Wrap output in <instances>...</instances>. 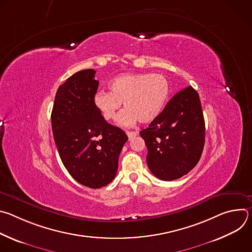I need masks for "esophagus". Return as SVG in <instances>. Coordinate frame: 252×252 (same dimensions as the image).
I'll use <instances>...</instances> for the list:
<instances>
[{
  "label": "esophagus",
  "instance_id": "esophagus-1",
  "mask_svg": "<svg viewBox=\"0 0 252 252\" xmlns=\"http://www.w3.org/2000/svg\"><path fill=\"white\" fill-rule=\"evenodd\" d=\"M137 133L135 132V131H126V135L128 136V139H130V138H132L133 136H135Z\"/></svg>",
  "mask_w": 252,
  "mask_h": 252
}]
</instances>
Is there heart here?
<instances>
[{
    "mask_svg": "<svg viewBox=\"0 0 252 252\" xmlns=\"http://www.w3.org/2000/svg\"><path fill=\"white\" fill-rule=\"evenodd\" d=\"M111 92L99 91L94 104L105 121L114 120L124 102L125 109L118 117L121 126H131L137 120L149 124L162 112L169 94V84L160 74H123L113 79Z\"/></svg>",
    "mask_w": 252,
    "mask_h": 252,
    "instance_id": "obj_1",
    "label": "heart"
}]
</instances>
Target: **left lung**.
<instances>
[{
  "instance_id": "left-lung-1",
  "label": "left lung",
  "mask_w": 252,
  "mask_h": 252,
  "mask_svg": "<svg viewBox=\"0 0 252 252\" xmlns=\"http://www.w3.org/2000/svg\"><path fill=\"white\" fill-rule=\"evenodd\" d=\"M148 148L150 170L161 181H174L198 162L205 125L197 92L188 87L175 94L149 127L139 132Z\"/></svg>"
}]
</instances>
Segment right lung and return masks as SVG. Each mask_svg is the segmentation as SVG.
<instances>
[{
	"mask_svg": "<svg viewBox=\"0 0 252 252\" xmlns=\"http://www.w3.org/2000/svg\"><path fill=\"white\" fill-rule=\"evenodd\" d=\"M95 70L83 69L59 87L52 111V128L60 158L81 185L100 189L113 182L126 132L106 123L94 104Z\"/></svg>",
	"mask_w": 252,
	"mask_h": 252,
	"instance_id": "obj_1",
	"label": "right lung"
}]
</instances>
